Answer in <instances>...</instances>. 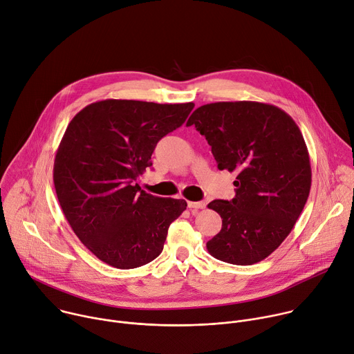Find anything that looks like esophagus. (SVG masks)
I'll use <instances>...</instances> for the list:
<instances>
[{
  "mask_svg": "<svg viewBox=\"0 0 354 354\" xmlns=\"http://www.w3.org/2000/svg\"><path fill=\"white\" fill-rule=\"evenodd\" d=\"M205 203L204 201H188V208H194V209H203L205 208Z\"/></svg>",
  "mask_w": 354,
  "mask_h": 354,
  "instance_id": "obj_1",
  "label": "esophagus"
}]
</instances>
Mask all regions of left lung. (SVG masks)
<instances>
[{
  "instance_id": "left-lung-1",
  "label": "left lung",
  "mask_w": 354,
  "mask_h": 354,
  "mask_svg": "<svg viewBox=\"0 0 354 354\" xmlns=\"http://www.w3.org/2000/svg\"><path fill=\"white\" fill-rule=\"evenodd\" d=\"M191 125L208 140L218 169L236 173L234 198L208 204L222 218L208 252L238 266L264 260L288 236L309 195V153L298 125L279 106L256 101L203 105Z\"/></svg>"
}]
</instances>
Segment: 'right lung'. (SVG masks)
<instances>
[{
    "instance_id": "obj_1",
    "label": "right lung",
    "mask_w": 354,
    "mask_h": 354,
    "mask_svg": "<svg viewBox=\"0 0 354 354\" xmlns=\"http://www.w3.org/2000/svg\"><path fill=\"white\" fill-rule=\"evenodd\" d=\"M194 104L104 100L78 112L53 166L57 200L71 229L101 261L136 268L163 250L167 230L187 207L154 197L138 177L163 136L180 128Z\"/></svg>"
}]
</instances>
